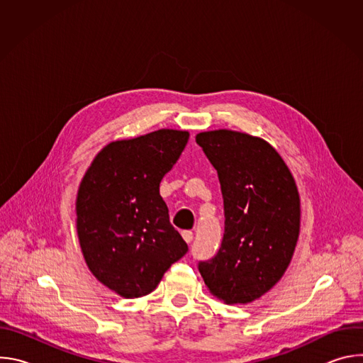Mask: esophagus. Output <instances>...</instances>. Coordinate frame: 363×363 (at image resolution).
Returning a JSON list of instances; mask_svg holds the SVG:
<instances>
[{"label":"esophagus","instance_id":"obj_1","mask_svg":"<svg viewBox=\"0 0 363 363\" xmlns=\"http://www.w3.org/2000/svg\"><path fill=\"white\" fill-rule=\"evenodd\" d=\"M181 234H182V238H184L186 242H191V241L194 240V234H192V231H188V230H186V231H182Z\"/></svg>","mask_w":363,"mask_h":363}]
</instances>
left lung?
I'll use <instances>...</instances> for the list:
<instances>
[{
  "instance_id": "left-lung-1",
  "label": "left lung",
  "mask_w": 363,
  "mask_h": 363,
  "mask_svg": "<svg viewBox=\"0 0 363 363\" xmlns=\"http://www.w3.org/2000/svg\"><path fill=\"white\" fill-rule=\"evenodd\" d=\"M195 140L217 169L225 216L217 255L198 270L213 296L247 304L273 289L291 262L301 216L297 185L262 138L218 129Z\"/></svg>"
}]
</instances>
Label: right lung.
<instances>
[{
    "label": "right lung",
    "instance_id": "right-lung-1",
    "mask_svg": "<svg viewBox=\"0 0 363 363\" xmlns=\"http://www.w3.org/2000/svg\"><path fill=\"white\" fill-rule=\"evenodd\" d=\"M189 132L160 129L108 143L87 168L76 196V230L91 274L125 298L152 293L188 251L171 225L160 184Z\"/></svg>",
    "mask_w": 363,
    "mask_h": 363
}]
</instances>
